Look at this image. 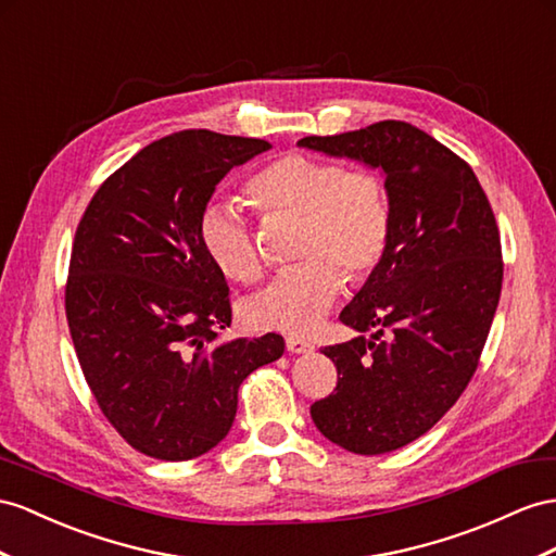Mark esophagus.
Instances as JSON below:
<instances>
[{
  "mask_svg": "<svg viewBox=\"0 0 556 556\" xmlns=\"http://www.w3.org/2000/svg\"><path fill=\"white\" fill-rule=\"evenodd\" d=\"M287 350H289L291 354H307V352L315 350V345L307 343V340H303V338L289 336V338H287Z\"/></svg>",
  "mask_w": 556,
  "mask_h": 556,
  "instance_id": "34e87169",
  "label": "esophagus"
}]
</instances>
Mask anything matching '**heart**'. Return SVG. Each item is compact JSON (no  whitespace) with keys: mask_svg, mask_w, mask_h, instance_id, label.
Here are the masks:
<instances>
[{"mask_svg":"<svg viewBox=\"0 0 556 556\" xmlns=\"http://www.w3.org/2000/svg\"><path fill=\"white\" fill-rule=\"evenodd\" d=\"M247 194L265 218L301 220L295 244L301 265L253 295L244 319L261 331H315L333 307L343 277L366 279L388 251L392 208L386 182L374 170H348L324 156L289 152L253 174ZM199 239L223 275L244 283L261 277L258 247L232 206H206Z\"/></svg>","mask_w":556,"mask_h":556,"instance_id":"obj_1","label":"heart"}]
</instances>
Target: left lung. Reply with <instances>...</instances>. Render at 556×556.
Instances as JSON below:
<instances>
[{
    "mask_svg": "<svg viewBox=\"0 0 556 556\" xmlns=\"http://www.w3.org/2000/svg\"><path fill=\"white\" fill-rule=\"evenodd\" d=\"M298 146L386 176L390 244L340 312L359 336L321 350L338 386L309 416L345 451L390 453L432 430L475 376L501 301V232L469 164L406 122Z\"/></svg>",
    "mask_w": 556,
    "mask_h": 556,
    "instance_id": "obj_1",
    "label": "left lung"
}]
</instances>
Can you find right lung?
<instances>
[{
  "label": "right lung",
  "mask_w": 556,
  "mask_h": 556,
  "mask_svg": "<svg viewBox=\"0 0 556 556\" xmlns=\"http://www.w3.org/2000/svg\"><path fill=\"white\" fill-rule=\"evenodd\" d=\"M267 140L206 129L150 142L112 174L77 225L65 315L79 366L110 425L156 460H190L230 432L244 378L283 338L218 343L230 289L199 220L232 166Z\"/></svg>",
  "instance_id": "obj_1"
}]
</instances>
